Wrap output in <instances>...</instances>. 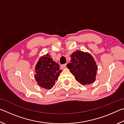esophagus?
Instances as JSON below:
<instances>
[{"label": "esophagus", "instance_id": "obj_1", "mask_svg": "<svg viewBox=\"0 0 124 124\" xmlns=\"http://www.w3.org/2000/svg\"><path fill=\"white\" fill-rule=\"evenodd\" d=\"M66 66H67V64H62V65H61V68L62 70H63V69H64L65 68H66Z\"/></svg>", "mask_w": 124, "mask_h": 124}]
</instances>
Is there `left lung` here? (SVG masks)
<instances>
[{"mask_svg":"<svg viewBox=\"0 0 124 124\" xmlns=\"http://www.w3.org/2000/svg\"><path fill=\"white\" fill-rule=\"evenodd\" d=\"M70 57V63L67 66L75 79L83 85L95 82L98 66L91 54L77 50L71 54Z\"/></svg>","mask_w":124,"mask_h":124,"instance_id":"obj_1","label":"left lung"}]
</instances>
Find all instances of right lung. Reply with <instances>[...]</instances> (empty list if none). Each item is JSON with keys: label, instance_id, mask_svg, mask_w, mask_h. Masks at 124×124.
<instances>
[{"label": "right lung", "instance_id": "1", "mask_svg": "<svg viewBox=\"0 0 124 124\" xmlns=\"http://www.w3.org/2000/svg\"><path fill=\"white\" fill-rule=\"evenodd\" d=\"M57 63L54 61L51 56L47 54L41 56L35 67L34 78L39 87L51 89L62 70Z\"/></svg>", "mask_w": 124, "mask_h": 124}]
</instances>
